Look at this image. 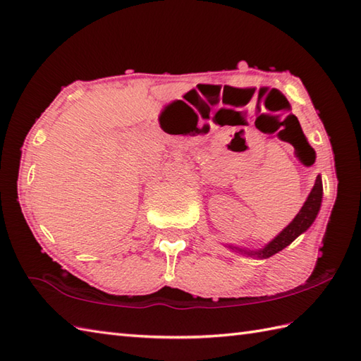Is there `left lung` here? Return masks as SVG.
<instances>
[{"label": "left lung", "instance_id": "8db88e82", "mask_svg": "<svg viewBox=\"0 0 361 361\" xmlns=\"http://www.w3.org/2000/svg\"><path fill=\"white\" fill-rule=\"evenodd\" d=\"M321 198H323V181H321V176L318 175L315 186H313L309 198L305 200L304 206L301 208V211H299L298 216L293 219V221H291V224L286 229H283V231L278 237H276V239H273L270 243H268L264 250L251 251V252L245 251V252L259 256V257H270V256L276 255L278 251L286 248L287 245L293 242L299 234L304 233L305 229H307L313 224V220H315L317 214L319 211Z\"/></svg>", "mask_w": 361, "mask_h": 361}]
</instances>
